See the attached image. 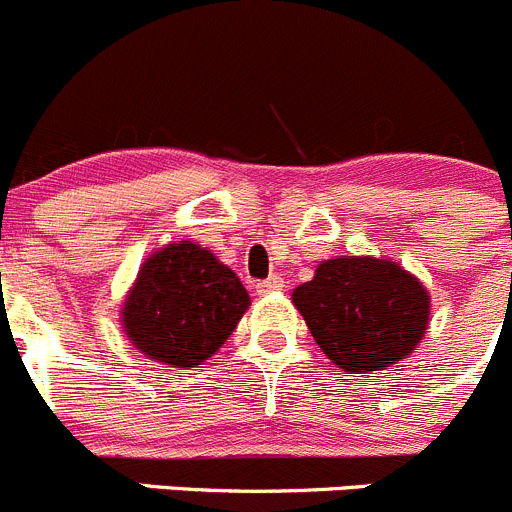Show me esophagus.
Instances as JSON below:
<instances>
[{"label":"esophagus","mask_w":512,"mask_h":512,"mask_svg":"<svg viewBox=\"0 0 512 512\" xmlns=\"http://www.w3.org/2000/svg\"><path fill=\"white\" fill-rule=\"evenodd\" d=\"M255 288H257V296H270V293H278V290H283V278H280V275H270L267 280H260Z\"/></svg>","instance_id":"34e87169"}]
</instances>
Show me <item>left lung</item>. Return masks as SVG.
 <instances>
[{"instance_id":"8db88e82","label":"left lung","mask_w":512,"mask_h":512,"mask_svg":"<svg viewBox=\"0 0 512 512\" xmlns=\"http://www.w3.org/2000/svg\"><path fill=\"white\" fill-rule=\"evenodd\" d=\"M293 306L321 352L349 375L398 365L431 321L426 285L398 262L370 255L319 262L293 290Z\"/></svg>"}]
</instances>
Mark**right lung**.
I'll return each instance as SVG.
<instances>
[{"label": "right lung", "instance_id": "right-lung-1", "mask_svg": "<svg viewBox=\"0 0 512 512\" xmlns=\"http://www.w3.org/2000/svg\"><path fill=\"white\" fill-rule=\"evenodd\" d=\"M250 308L232 267L191 239L145 257L122 303V329L153 362L191 370L219 352Z\"/></svg>", "mask_w": 512, "mask_h": 512}]
</instances>
